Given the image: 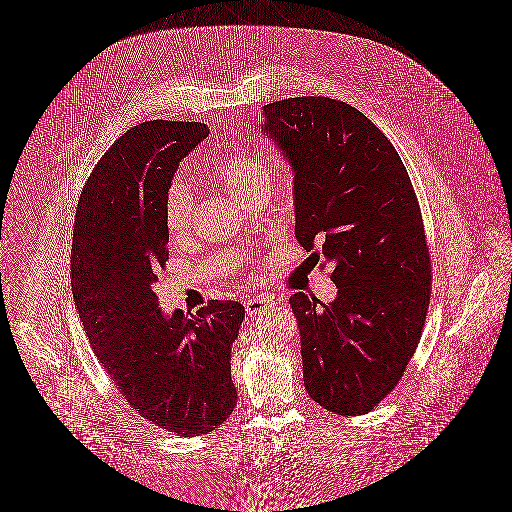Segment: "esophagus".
Listing matches in <instances>:
<instances>
[{
    "label": "esophagus",
    "instance_id": "obj_1",
    "mask_svg": "<svg viewBox=\"0 0 512 512\" xmlns=\"http://www.w3.org/2000/svg\"><path fill=\"white\" fill-rule=\"evenodd\" d=\"M276 302L266 295H257L253 298L246 300V311L249 315H257V313H263L264 310H270Z\"/></svg>",
    "mask_w": 512,
    "mask_h": 512
}]
</instances>
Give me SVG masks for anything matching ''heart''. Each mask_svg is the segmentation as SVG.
I'll return each instance as SVG.
<instances>
[{
    "mask_svg": "<svg viewBox=\"0 0 512 512\" xmlns=\"http://www.w3.org/2000/svg\"><path fill=\"white\" fill-rule=\"evenodd\" d=\"M214 178L242 201L253 199L266 189L268 174L255 157H227L214 165ZM195 214V197L184 182H172L163 195V223L172 236L189 231Z\"/></svg>",
    "mask_w": 512,
    "mask_h": 512,
    "instance_id": "b5f03b06",
    "label": "heart"
}]
</instances>
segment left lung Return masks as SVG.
<instances>
[{
  "label": "left lung",
  "instance_id": "obj_1",
  "mask_svg": "<svg viewBox=\"0 0 512 512\" xmlns=\"http://www.w3.org/2000/svg\"><path fill=\"white\" fill-rule=\"evenodd\" d=\"M264 131L295 169V236L332 268L328 306L289 298L304 387L336 415H366L398 387L432 296V261L402 157L360 110L330 97L264 105Z\"/></svg>",
  "mask_w": 512,
  "mask_h": 512
}]
</instances>
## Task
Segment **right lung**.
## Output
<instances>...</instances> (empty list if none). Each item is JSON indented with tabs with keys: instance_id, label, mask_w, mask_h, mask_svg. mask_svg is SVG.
Returning a JSON list of instances; mask_svg holds the SVG:
<instances>
[{
	"instance_id": "1",
	"label": "right lung",
	"mask_w": 512,
	"mask_h": 512,
	"mask_svg": "<svg viewBox=\"0 0 512 512\" xmlns=\"http://www.w3.org/2000/svg\"><path fill=\"white\" fill-rule=\"evenodd\" d=\"M208 133L169 120L124 133L82 187L71 249L75 306L95 357L140 417L184 437L233 413L231 345L246 315L240 302L212 300L167 317L152 291L169 261L163 195Z\"/></svg>"
}]
</instances>
